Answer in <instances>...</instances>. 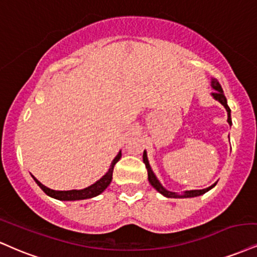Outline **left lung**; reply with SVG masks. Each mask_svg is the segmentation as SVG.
I'll return each mask as SVG.
<instances>
[{"label":"left lung","instance_id":"8db88e82","mask_svg":"<svg viewBox=\"0 0 257 257\" xmlns=\"http://www.w3.org/2000/svg\"><path fill=\"white\" fill-rule=\"evenodd\" d=\"M212 87L214 88V92H213L212 95L215 99H217L218 101H220V103L224 105V107H225V109H226L227 115H228L227 122H228V124H231V110H230V107H228L227 101H226V97H225L224 91H222L220 83L218 82V80H215V79L212 80ZM144 163H145V165H146L147 174H148V181H150V183L152 184L153 187L156 188V189L158 190L160 194H163V195L166 196V197H174V199H176V197H194V196H199V195H202V194H205L206 191H208L209 189H212V188L215 185V183H214L213 185H211V187L206 188V189H202V190H189V191H185L184 195H177V194H176V193H172V191L166 190L165 188H164L163 185L159 183V181H158V179H157V177L153 174L152 169H151L150 164H148L146 152H144Z\"/></svg>","mask_w":257,"mask_h":257}]
</instances>
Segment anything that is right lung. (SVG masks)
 Wrapping results in <instances>:
<instances>
[{
    "label": "right lung",
    "mask_w": 257,
    "mask_h": 257,
    "mask_svg": "<svg viewBox=\"0 0 257 257\" xmlns=\"http://www.w3.org/2000/svg\"><path fill=\"white\" fill-rule=\"evenodd\" d=\"M120 158V152L117 154L116 158L112 160V163H111V166L109 169V171L106 172V175H104L103 177H101L99 181L95 182L94 184H92L91 187L88 188H85V189L82 190H67V191H60V190H52L50 188L45 187V185H43L38 179H36L35 177V181L36 183L39 185L40 188H42V190L44 191L46 195L51 196V197H55V199L57 200H62V201H74V200H85V199H91V197H94L99 195L100 193H103V191L106 189L107 185L111 183V179H112V172H113V166H115V164L118 162Z\"/></svg>",
    "instance_id": "add662e5"
}]
</instances>
